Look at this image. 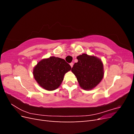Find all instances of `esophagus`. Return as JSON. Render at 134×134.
Returning a JSON list of instances; mask_svg holds the SVG:
<instances>
[{"label": "esophagus", "mask_w": 134, "mask_h": 134, "mask_svg": "<svg viewBox=\"0 0 134 134\" xmlns=\"http://www.w3.org/2000/svg\"><path fill=\"white\" fill-rule=\"evenodd\" d=\"M73 65H74L73 63H71L70 64V65L71 66V68H72V66H73Z\"/></svg>", "instance_id": "esophagus-1"}]
</instances>
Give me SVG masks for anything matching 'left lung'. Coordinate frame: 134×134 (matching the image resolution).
Wrapping results in <instances>:
<instances>
[{"instance_id": "1", "label": "left lung", "mask_w": 134, "mask_h": 134, "mask_svg": "<svg viewBox=\"0 0 134 134\" xmlns=\"http://www.w3.org/2000/svg\"><path fill=\"white\" fill-rule=\"evenodd\" d=\"M71 71L76 77L80 87L84 90H91L103 78V65L100 59L94 56L83 54L76 57Z\"/></svg>"}]
</instances>
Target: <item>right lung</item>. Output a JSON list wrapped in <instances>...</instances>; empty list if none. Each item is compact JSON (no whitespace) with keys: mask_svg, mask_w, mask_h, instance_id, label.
<instances>
[{"mask_svg":"<svg viewBox=\"0 0 134 134\" xmlns=\"http://www.w3.org/2000/svg\"><path fill=\"white\" fill-rule=\"evenodd\" d=\"M71 69L65 60L51 56L39 62L34 68L33 74L40 87L47 91H54L60 86L65 74Z\"/></svg>","mask_w":134,"mask_h":134,"instance_id":"right-lung-1","label":"right lung"}]
</instances>
